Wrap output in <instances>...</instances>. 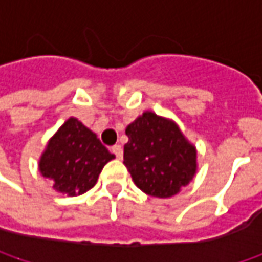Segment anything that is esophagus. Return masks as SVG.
Wrapping results in <instances>:
<instances>
[{"mask_svg":"<svg viewBox=\"0 0 262 262\" xmlns=\"http://www.w3.org/2000/svg\"><path fill=\"white\" fill-rule=\"evenodd\" d=\"M111 150H112V153H114L118 159H122V156H124V150H122V147L119 146V144H115Z\"/></svg>","mask_w":262,"mask_h":262,"instance_id":"34e87169","label":"esophagus"}]
</instances>
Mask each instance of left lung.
<instances>
[{"instance_id":"8db88e82","label":"left lung","mask_w":262,"mask_h":262,"mask_svg":"<svg viewBox=\"0 0 262 262\" xmlns=\"http://www.w3.org/2000/svg\"><path fill=\"white\" fill-rule=\"evenodd\" d=\"M124 165L143 192L169 198L196 172V150L173 121L147 111L126 126Z\"/></svg>"}]
</instances>
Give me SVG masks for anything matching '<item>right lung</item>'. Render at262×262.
I'll list each match as a JSON object with an SVG mask.
<instances>
[{"instance_id": "add662e5", "label": "right lung", "mask_w": 262, "mask_h": 262, "mask_svg": "<svg viewBox=\"0 0 262 262\" xmlns=\"http://www.w3.org/2000/svg\"><path fill=\"white\" fill-rule=\"evenodd\" d=\"M112 159L115 156L93 131L77 118H70L48 141L39 172L58 192L76 196L95 186L103 166Z\"/></svg>"}]
</instances>
